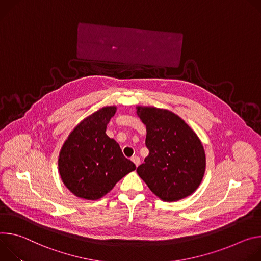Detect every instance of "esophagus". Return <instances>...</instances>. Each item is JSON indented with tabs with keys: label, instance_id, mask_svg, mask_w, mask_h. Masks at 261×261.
<instances>
[{
	"label": "esophagus",
	"instance_id": "esophagus-1",
	"mask_svg": "<svg viewBox=\"0 0 261 261\" xmlns=\"http://www.w3.org/2000/svg\"><path fill=\"white\" fill-rule=\"evenodd\" d=\"M132 161L134 162V164H135L137 167L140 165V158H139V156H137V155L133 156V158H132Z\"/></svg>",
	"mask_w": 261,
	"mask_h": 261
}]
</instances>
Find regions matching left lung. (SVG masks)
I'll return each mask as SVG.
<instances>
[{"instance_id": "8db88e82", "label": "left lung", "mask_w": 261, "mask_h": 261, "mask_svg": "<svg viewBox=\"0 0 261 261\" xmlns=\"http://www.w3.org/2000/svg\"><path fill=\"white\" fill-rule=\"evenodd\" d=\"M146 125L148 156L137 168L139 176L164 201H177L194 193L205 171V152L193 129L174 113L138 107Z\"/></svg>"}]
</instances>
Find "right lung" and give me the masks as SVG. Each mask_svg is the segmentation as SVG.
I'll use <instances>...</instances> for the list:
<instances>
[{"instance_id": "add662e5", "label": "right lung", "mask_w": 261, "mask_h": 261, "mask_svg": "<svg viewBox=\"0 0 261 261\" xmlns=\"http://www.w3.org/2000/svg\"><path fill=\"white\" fill-rule=\"evenodd\" d=\"M116 107H105L84 119L69 135L59 155V172L66 188L76 197L97 200L136 165L119 144L106 134Z\"/></svg>"}]
</instances>
